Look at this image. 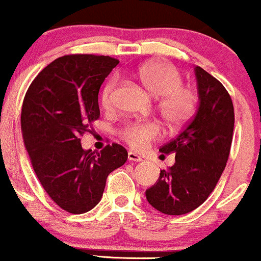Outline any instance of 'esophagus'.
Here are the masks:
<instances>
[{
	"instance_id": "esophagus-1",
	"label": "esophagus",
	"mask_w": 261,
	"mask_h": 261,
	"mask_svg": "<svg viewBox=\"0 0 261 261\" xmlns=\"http://www.w3.org/2000/svg\"><path fill=\"white\" fill-rule=\"evenodd\" d=\"M127 160L130 161V162H141V161H142V158H141L139 154L135 153V152L130 151L127 153Z\"/></svg>"
}]
</instances>
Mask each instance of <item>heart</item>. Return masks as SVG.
Here are the masks:
<instances>
[{
  "instance_id": "b5f03b06",
  "label": "heart",
  "mask_w": 261,
  "mask_h": 261,
  "mask_svg": "<svg viewBox=\"0 0 261 261\" xmlns=\"http://www.w3.org/2000/svg\"><path fill=\"white\" fill-rule=\"evenodd\" d=\"M137 77L153 97L160 98L158 110L170 127H179L190 120L196 112L197 93L191 87L181 86V76L174 65L166 61H152L141 66ZM118 80L112 77L104 86L100 103L104 109L113 107V97ZM161 135L155 121H139L128 124L121 130V139L135 149H145L151 141Z\"/></svg>"
}]
</instances>
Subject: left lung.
<instances>
[{
    "instance_id": "8db88e82",
    "label": "left lung",
    "mask_w": 261,
    "mask_h": 261,
    "mask_svg": "<svg viewBox=\"0 0 261 261\" xmlns=\"http://www.w3.org/2000/svg\"><path fill=\"white\" fill-rule=\"evenodd\" d=\"M199 106L194 118L162 153H175V163L161 170L146 190L149 205L166 215H185L199 207L222 175L232 145L234 109L220 81L195 67Z\"/></svg>"
}]
</instances>
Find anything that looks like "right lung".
Returning <instances> with one entry per match:
<instances>
[{"label": "right lung", "instance_id": "obj_1", "mask_svg": "<svg viewBox=\"0 0 261 261\" xmlns=\"http://www.w3.org/2000/svg\"><path fill=\"white\" fill-rule=\"evenodd\" d=\"M118 64L103 55L61 56L35 77L23 100L20 126L33 169L53 201L70 214L94 207L108 175L127 161L121 145L94 153L80 139L99 119L98 93Z\"/></svg>", "mask_w": 261, "mask_h": 261}]
</instances>
